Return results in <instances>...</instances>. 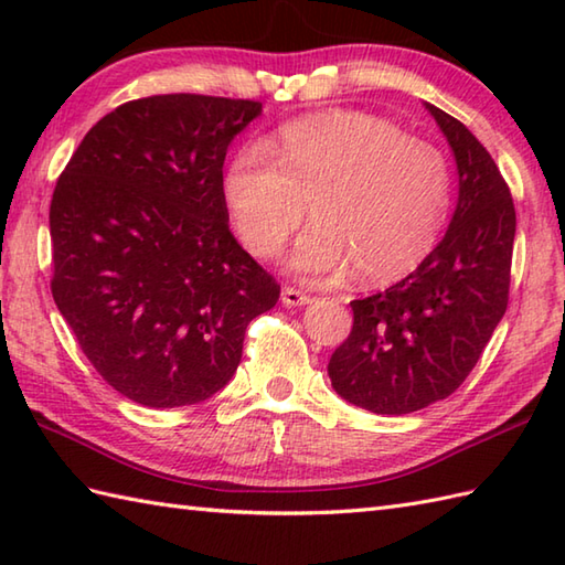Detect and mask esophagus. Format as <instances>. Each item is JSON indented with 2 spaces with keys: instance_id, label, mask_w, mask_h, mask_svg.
Here are the masks:
<instances>
[{
  "instance_id": "34e87169",
  "label": "esophagus",
  "mask_w": 565,
  "mask_h": 565,
  "mask_svg": "<svg viewBox=\"0 0 565 565\" xmlns=\"http://www.w3.org/2000/svg\"><path fill=\"white\" fill-rule=\"evenodd\" d=\"M281 303L289 306V308H296V306H306L310 303V296L303 294L301 289H294V286H284L281 291Z\"/></svg>"
}]
</instances>
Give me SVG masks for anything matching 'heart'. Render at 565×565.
Wrapping results in <instances>:
<instances>
[{"instance_id": "b5f03b06", "label": "heart", "mask_w": 565, "mask_h": 565, "mask_svg": "<svg viewBox=\"0 0 565 565\" xmlns=\"http://www.w3.org/2000/svg\"><path fill=\"white\" fill-rule=\"evenodd\" d=\"M225 201L245 247L269 259L310 206L316 227L294 267L338 279L352 267L369 284L403 279L447 231L451 164L431 142L359 111H330L284 128L279 158L249 146L225 177Z\"/></svg>"}]
</instances>
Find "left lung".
<instances>
[{
  "label": "left lung",
  "mask_w": 565,
  "mask_h": 565,
  "mask_svg": "<svg viewBox=\"0 0 565 565\" xmlns=\"http://www.w3.org/2000/svg\"><path fill=\"white\" fill-rule=\"evenodd\" d=\"M459 170V203L435 252L403 281L352 301V332L328 374L344 401L405 415L461 386L508 310L514 203L495 160L461 121L427 104Z\"/></svg>",
  "instance_id": "left-lung-1"
}]
</instances>
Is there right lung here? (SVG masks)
I'll return each instance as SVG.
<instances>
[{
    "instance_id": "add662e5",
    "label": "right lung",
    "mask_w": 565,
    "mask_h": 565,
    "mask_svg": "<svg viewBox=\"0 0 565 565\" xmlns=\"http://www.w3.org/2000/svg\"><path fill=\"white\" fill-rule=\"evenodd\" d=\"M262 102L152 94L106 114L51 201L55 306L114 391L146 407L211 398L281 286L227 225L223 162Z\"/></svg>"
}]
</instances>
